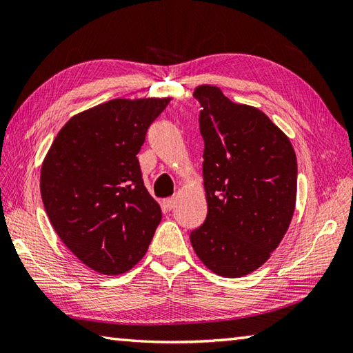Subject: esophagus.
Instances as JSON below:
<instances>
[{"mask_svg": "<svg viewBox=\"0 0 353 353\" xmlns=\"http://www.w3.org/2000/svg\"><path fill=\"white\" fill-rule=\"evenodd\" d=\"M162 203H163V206H165V208H167V210H172V208H174V206L177 205V199H176V197L165 199Z\"/></svg>", "mask_w": 353, "mask_h": 353, "instance_id": "34e87169", "label": "esophagus"}]
</instances>
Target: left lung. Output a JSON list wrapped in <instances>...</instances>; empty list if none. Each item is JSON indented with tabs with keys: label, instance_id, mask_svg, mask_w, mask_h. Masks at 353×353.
Instances as JSON below:
<instances>
[{
	"label": "left lung",
	"instance_id": "left-lung-1",
	"mask_svg": "<svg viewBox=\"0 0 353 353\" xmlns=\"http://www.w3.org/2000/svg\"><path fill=\"white\" fill-rule=\"evenodd\" d=\"M192 96L203 108L208 214L190 240L210 271L243 277L266 263L291 225L296 156L289 137L259 108L232 102L208 84Z\"/></svg>",
	"mask_w": 353,
	"mask_h": 353
}]
</instances>
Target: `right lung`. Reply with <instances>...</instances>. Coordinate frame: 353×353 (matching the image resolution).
I'll list each match as a JSON object with an SVG mask.
<instances>
[{
	"instance_id": "right-lung-1",
	"label": "right lung",
	"mask_w": 353,
	"mask_h": 353,
	"mask_svg": "<svg viewBox=\"0 0 353 353\" xmlns=\"http://www.w3.org/2000/svg\"><path fill=\"white\" fill-rule=\"evenodd\" d=\"M171 98L112 99L65 122L41 167L48 220L82 263L119 275L139 263L162 211L145 188L137 153Z\"/></svg>"
}]
</instances>
